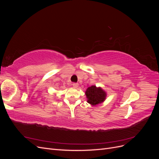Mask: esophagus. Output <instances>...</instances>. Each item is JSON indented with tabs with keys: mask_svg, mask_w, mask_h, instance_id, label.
Wrapping results in <instances>:
<instances>
[{
	"mask_svg": "<svg viewBox=\"0 0 159 159\" xmlns=\"http://www.w3.org/2000/svg\"><path fill=\"white\" fill-rule=\"evenodd\" d=\"M78 83H73V84H72V85H73V87L75 88H77L78 87Z\"/></svg>",
	"mask_w": 159,
	"mask_h": 159,
	"instance_id": "esophagus-1",
	"label": "esophagus"
}]
</instances>
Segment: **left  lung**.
<instances>
[{"label": "left lung", "instance_id": "8db88e82", "mask_svg": "<svg viewBox=\"0 0 159 159\" xmlns=\"http://www.w3.org/2000/svg\"><path fill=\"white\" fill-rule=\"evenodd\" d=\"M85 95L88 102L92 105L102 103L106 97V93L101 88H97L95 85L88 88L85 91Z\"/></svg>", "mask_w": 159, "mask_h": 159}]
</instances>
